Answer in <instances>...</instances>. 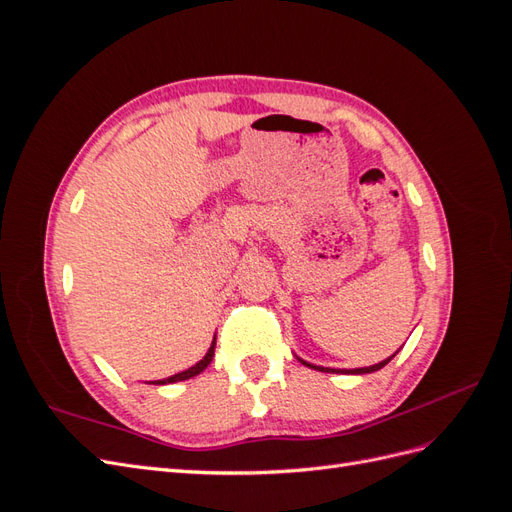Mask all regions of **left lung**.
Listing matches in <instances>:
<instances>
[{"label": "left lung", "mask_w": 512, "mask_h": 512, "mask_svg": "<svg viewBox=\"0 0 512 512\" xmlns=\"http://www.w3.org/2000/svg\"><path fill=\"white\" fill-rule=\"evenodd\" d=\"M399 352V350H397ZM395 352V354H397ZM393 354V356H395ZM393 356H389V359H384V361H380V363H376V365H371V367H361V369H348V371H344V374H371V371H378V369H382L386 363H389ZM303 365H307V367H312V369H318V371H327V374H339V369H331V367H320V365H312V363H305V361H301Z\"/></svg>", "instance_id": "8db88e82"}]
</instances>
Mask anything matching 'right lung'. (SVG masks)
<instances>
[{"label":"right lung","mask_w":512,"mask_h":512,"mask_svg":"<svg viewBox=\"0 0 512 512\" xmlns=\"http://www.w3.org/2000/svg\"><path fill=\"white\" fill-rule=\"evenodd\" d=\"M213 354H215V337H213L211 348L207 350V354H205L203 359H200V361H198L194 367L185 369V371H181V374H175V376H170V378H164V380H156V382H151V384H170V382H181V380L194 378V376H198V374H200V371H205V369H207V365L213 361Z\"/></svg>","instance_id":"add662e5"}]
</instances>
